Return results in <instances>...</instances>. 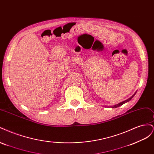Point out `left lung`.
Here are the masks:
<instances>
[{
    "label": "left lung",
    "instance_id": "8db88e82",
    "mask_svg": "<svg viewBox=\"0 0 154 154\" xmlns=\"http://www.w3.org/2000/svg\"><path fill=\"white\" fill-rule=\"evenodd\" d=\"M136 94V92H135L134 94V95H132L131 97H130V98H128V100H125V101H123V102H121V103H118V104H117V105H114V106H111L112 108H117V107H118V106H121V105H123L124 103H127V102H128V101H129L130 100H131L132 97L135 96V94Z\"/></svg>",
    "mask_w": 154,
    "mask_h": 154
}]
</instances>
